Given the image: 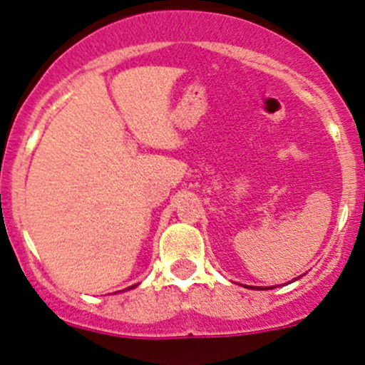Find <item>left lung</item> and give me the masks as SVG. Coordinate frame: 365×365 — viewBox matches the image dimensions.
I'll return each mask as SVG.
<instances>
[{
	"instance_id": "left-lung-1",
	"label": "left lung",
	"mask_w": 365,
	"mask_h": 365,
	"mask_svg": "<svg viewBox=\"0 0 365 365\" xmlns=\"http://www.w3.org/2000/svg\"><path fill=\"white\" fill-rule=\"evenodd\" d=\"M253 289H255V287H253Z\"/></svg>"
}]
</instances>
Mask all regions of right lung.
Here are the masks:
<instances>
[{"label": "right lung", "instance_id": "obj_1", "mask_svg": "<svg viewBox=\"0 0 365 365\" xmlns=\"http://www.w3.org/2000/svg\"><path fill=\"white\" fill-rule=\"evenodd\" d=\"M131 287H133V286H131Z\"/></svg>", "mask_w": 365, "mask_h": 365}]
</instances>
